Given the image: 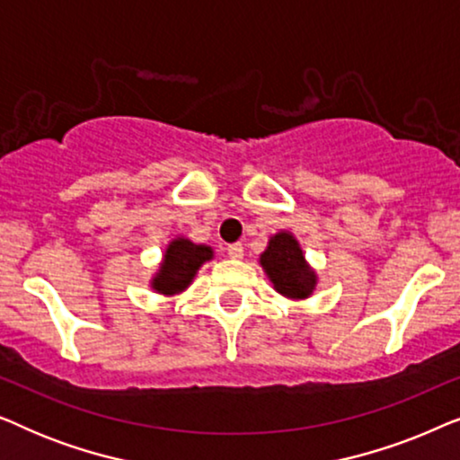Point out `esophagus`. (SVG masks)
<instances>
[{
  "label": "esophagus",
  "instance_id": "esophagus-1",
  "mask_svg": "<svg viewBox=\"0 0 460 460\" xmlns=\"http://www.w3.org/2000/svg\"><path fill=\"white\" fill-rule=\"evenodd\" d=\"M244 255V249L241 243H234V244H228V257L230 260H243Z\"/></svg>",
  "mask_w": 460,
  "mask_h": 460
}]
</instances>
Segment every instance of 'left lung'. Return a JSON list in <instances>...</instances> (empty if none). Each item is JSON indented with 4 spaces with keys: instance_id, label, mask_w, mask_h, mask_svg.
<instances>
[{
    "instance_id": "left-lung-1",
    "label": "left lung",
    "mask_w": 460,
    "mask_h": 460,
    "mask_svg": "<svg viewBox=\"0 0 460 460\" xmlns=\"http://www.w3.org/2000/svg\"><path fill=\"white\" fill-rule=\"evenodd\" d=\"M274 288L291 299L310 297L316 287V274L304 260V251L288 232H279L270 238L268 249L260 257Z\"/></svg>"
}]
</instances>
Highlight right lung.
<instances>
[{"label": "right lung", "mask_w": 460, "mask_h": 460, "mask_svg": "<svg viewBox=\"0 0 460 460\" xmlns=\"http://www.w3.org/2000/svg\"><path fill=\"white\" fill-rule=\"evenodd\" d=\"M213 257L211 247L194 244L188 238H175L165 251V260L153 279V288L163 295L184 291L190 285L197 270Z\"/></svg>", "instance_id": "right-lung-1"}]
</instances>
